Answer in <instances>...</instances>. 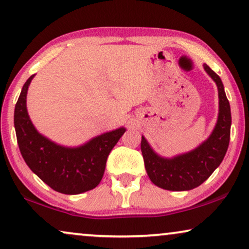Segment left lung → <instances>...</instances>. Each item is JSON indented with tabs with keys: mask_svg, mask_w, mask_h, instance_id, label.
<instances>
[{
	"mask_svg": "<svg viewBox=\"0 0 249 249\" xmlns=\"http://www.w3.org/2000/svg\"><path fill=\"white\" fill-rule=\"evenodd\" d=\"M204 69L215 81L219 90V117L210 137L192 152L165 159L156 154L142 136L141 148L146 172L160 188L173 192L196 188L212 175L227 153L230 142V104L221 78L207 64H204Z\"/></svg>",
	"mask_w": 249,
	"mask_h": 249,
	"instance_id": "8db88e82",
	"label": "left lung"
}]
</instances>
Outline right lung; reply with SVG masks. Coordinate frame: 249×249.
Here are the masks:
<instances>
[{"label": "right lung", "instance_id": "right-lung-1", "mask_svg": "<svg viewBox=\"0 0 249 249\" xmlns=\"http://www.w3.org/2000/svg\"><path fill=\"white\" fill-rule=\"evenodd\" d=\"M34 76L23 85L15 108L17 141L23 160L55 192L77 195L94 189L103 178L108 154L125 129L105 132L79 147H64L51 142L36 130L27 112V90Z\"/></svg>", "mask_w": 249, "mask_h": 249}]
</instances>
